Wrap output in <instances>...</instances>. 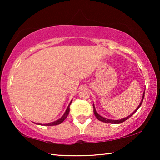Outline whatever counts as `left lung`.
<instances>
[{"instance_id": "8db88e82", "label": "left lung", "mask_w": 160, "mask_h": 160, "mask_svg": "<svg viewBox=\"0 0 160 160\" xmlns=\"http://www.w3.org/2000/svg\"><path fill=\"white\" fill-rule=\"evenodd\" d=\"M144 95H145V91H144V92H143V98H142V100H141V102H140L139 106H138V108L134 111V112L131 113L130 115H129L128 117H125V118H123V119H119V120L108 119H106V118H104V117H101V116L98 114L97 111H96L95 108V106H94V104H93V108H94L93 111H94V113H95V116L96 117V118H97V119H98V120H100V121H101V122H106V123H111V124H120V123H122V122H124V121H126L127 119H128L129 118H130V117H131V116L134 114V113L138 111V108H140V106H141V105L142 104V102H143V100Z\"/></svg>"}]
</instances>
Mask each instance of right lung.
<instances>
[{"label":"right lung","instance_id":"add662e5","mask_svg":"<svg viewBox=\"0 0 160 160\" xmlns=\"http://www.w3.org/2000/svg\"><path fill=\"white\" fill-rule=\"evenodd\" d=\"M71 102L72 100L71 101V102H70V104L68 105V108L66 109V111H65V112L64 114H63V116L61 118H60V119L56 120V121H54L53 122H51V123H48V124H39V125H45V126H53V125H58V124H60L62 123V122L64 121V120L66 119L68 116V113L70 112V105L71 104Z\"/></svg>","mask_w":160,"mask_h":160}]
</instances>
